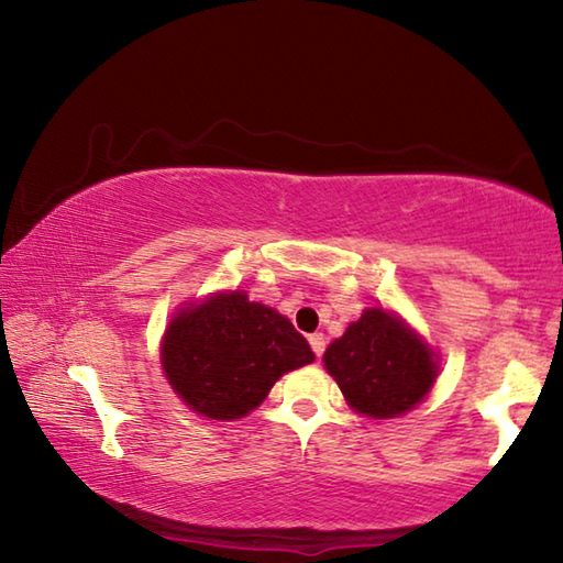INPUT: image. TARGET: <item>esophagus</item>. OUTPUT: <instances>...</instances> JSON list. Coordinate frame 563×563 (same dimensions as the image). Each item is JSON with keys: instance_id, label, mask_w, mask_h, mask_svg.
Here are the masks:
<instances>
[{"instance_id": "obj_1", "label": "esophagus", "mask_w": 563, "mask_h": 563, "mask_svg": "<svg viewBox=\"0 0 563 563\" xmlns=\"http://www.w3.org/2000/svg\"><path fill=\"white\" fill-rule=\"evenodd\" d=\"M312 352H316V357H322V352H325V335L322 332H316V335L308 338Z\"/></svg>"}]
</instances>
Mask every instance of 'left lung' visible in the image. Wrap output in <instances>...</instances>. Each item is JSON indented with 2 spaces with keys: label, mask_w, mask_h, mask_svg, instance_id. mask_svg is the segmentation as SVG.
Listing matches in <instances>:
<instances>
[{
  "label": "left lung",
  "mask_w": 563,
  "mask_h": 563,
  "mask_svg": "<svg viewBox=\"0 0 563 563\" xmlns=\"http://www.w3.org/2000/svg\"><path fill=\"white\" fill-rule=\"evenodd\" d=\"M328 373L357 412L385 419L422 402L437 365L402 320L373 308L325 350Z\"/></svg>",
  "instance_id": "obj_1"
}]
</instances>
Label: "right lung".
I'll return each mask as SVG.
<instances>
[{"label":"right lung","instance_id":"1","mask_svg":"<svg viewBox=\"0 0 563 563\" xmlns=\"http://www.w3.org/2000/svg\"><path fill=\"white\" fill-rule=\"evenodd\" d=\"M161 355L170 387L194 412L211 419L245 417L275 379L316 360L288 318L243 292L216 295L178 312Z\"/></svg>","mask_w":563,"mask_h":563}]
</instances>
